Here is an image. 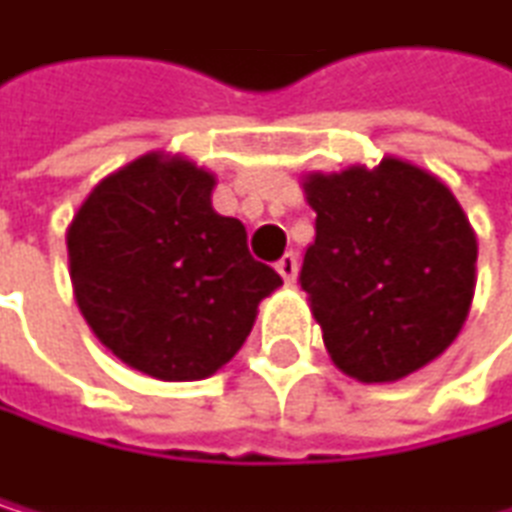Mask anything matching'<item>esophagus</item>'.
I'll use <instances>...</instances> for the list:
<instances>
[{
	"label": "esophagus",
	"instance_id": "obj_1",
	"mask_svg": "<svg viewBox=\"0 0 512 512\" xmlns=\"http://www.w3.org/2000/svg\"><path fill=\"white\" fill-rule=\"evenodd\" d=\"M275 269H278L281 278H285V285H294V281H297V256L294 253H285V256L275 262Z\"/></svg>",
	"mask_w": 512,
	"mask_h": 512
}]
</instances>
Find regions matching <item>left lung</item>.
I'll return each mask as SVG.
<instances>
[{
  "label": "left lung",
  "mask_w": 512,
  "mask_h": 512,
  "mask_svg": "<svg viewBox=\"0 0 512 512\" xmlns=\"http://www.w3.org/2000/svg\"><path fill=\"white\" fill-rule=\"evenodd\" d=\"M316 212L300 288L332 364L361 383H396L456 342L475 297L478 240L462 205L402 158L307 173Z\"/></svg>",
  "instance_id": "obj_1"
}]
</instances>
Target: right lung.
<instances>
[{"label": "right lung", "mask_w": 512, "mask_h": 512, "mask_svg": "<svg viewBox=\"0 0 512 512\" xmlns=\"http://www.w3.org/2000/svg\"><path fill=\"white\" fill-rule=\"evenodd\" d=\"M215 173L148 151L107 173L66 231L85 323L116 358L164 383L218 373L246 342L281 275L212 208Z\"/></svg>", "instance_id": "add662e5"}]
</instances>
